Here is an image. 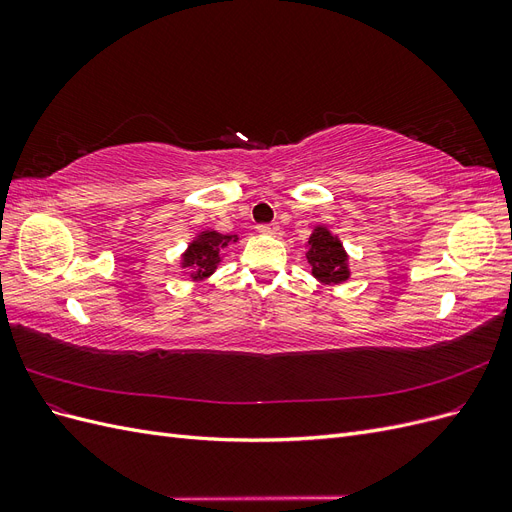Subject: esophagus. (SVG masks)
<instances>
[{"instance_id": "esophagus-1", "label": "esophagus", "mask_w": 512, "mask_h": 512, "mask_svg": "<svg viewBox=\"0 0 512 512\" xmlns=\"http://www.w3.org/2000/svg\"><path fill=\"white\" fill-rule=\"evenodd\" d=\"M258 232L260 235H269V237H277V235H282V228H280V224H262V226H258Z\"/></svg>"}]
</instances>
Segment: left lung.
Masks as SVG:
<instances>
[{
	"instance_id": "obj_1",
	"label": "left lung",
	"mask_w": 512,
	"mask_h": 512,
	"mask_svg": "<svg viewBox=\"0 0 512 512\" xmlns=\"http://www.w3.org/2000/svg\"><path fill=\"white\" fill-rule=\"evenodd\" d=\"M305 250L312 275L320 284L339 286L350 280V256L342 239L329 230V226L316 224L305 243Z\"/></svg>"
}]
</instances>
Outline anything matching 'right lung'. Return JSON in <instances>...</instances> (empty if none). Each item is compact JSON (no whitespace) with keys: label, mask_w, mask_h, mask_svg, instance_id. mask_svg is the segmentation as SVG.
I'll use <instances>...</instances> for the list:
<instances>
[{"label":"right lung","mask_w":512,"mask_h":512,"mask_svg":"<svg viewBox=\"0 0 512 512\" xmlns=\"http://www.w3.org/2000/svg\"><path fill=\"white\" fill-rule=\"evenodd\" d=\"M239 235H222L213 228L198 230L179 256V267L190 273L192 282H203L218 271L224 260V250L232 243H239Z\"/></svg>","instance_id":"obj_1"}]
</instances>
